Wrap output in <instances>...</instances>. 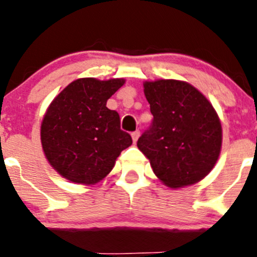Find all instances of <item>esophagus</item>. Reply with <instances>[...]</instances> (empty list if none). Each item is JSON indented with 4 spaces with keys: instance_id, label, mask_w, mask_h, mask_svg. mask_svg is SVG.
Returning a JSON list of instances; mask_svg holds the SVG:
<instances>
[{
    "instance_id": "34e87169",
    "label": "esophagus",
    "mask_w": 257,
    "mask_h": 257,
    "mask_svg": "<svg viewBox=\"0 0 257 257\" xmlns=\"http://www.w3.org/2000/svg\"><path fill=\"white\" fill-rule=\"evenodd\" d=\"M131 136H132V141L137 142V140H139V137H140V131H139V130H136V131L132 132Z\"/></svg>"
}]
</instances>
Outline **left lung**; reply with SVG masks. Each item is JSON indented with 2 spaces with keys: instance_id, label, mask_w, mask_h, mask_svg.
<instances>
[{
  "instance_id": "left-lung-1",
  "label": "left lung",
  "mask_w": 257,
  "mask_h": 257,
  "mask_svg": "<svg viewBox=\"0 0 257 257\" xmlns=\"http://www.w3.org/2000/svg\"><path fill=\"white\" fill-rule=\"evenodd\" d=\"M154 121L137 141L160 181L170 189L201 181L217 162L222 127L214 106L189 82L145 81Z\"/></svg>"
}]
</instances>
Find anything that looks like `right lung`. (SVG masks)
<instances>
[{
  "mask_svg": "<svg viewBox=\"0 0 257 257\" xmlns=\"http://www.w3.org/2000/svg\"><path fill=\"white\" fill-rule=\"evenodd\" d=\"M125 78L72 81L52 100L41 123L48 164L68 181L95 185L115 166L132 139L120 128V116L106 107Z\"/></svg>",
  "mask_w": 257,
  "mask_h": 257,
  "instance_id": "right-lung-1",
  "label": "right lung"
}]
</instances>
